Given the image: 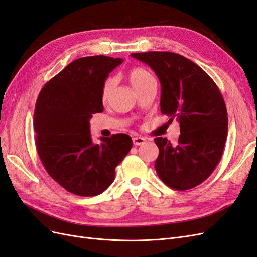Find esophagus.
I'll return each mask as SVG.
<instances>
[{"instance_id": "obj_1", "label": "esophagus", "mask_w": 257, "mask_h": 257, "mask_svg": "<svg viewBox=\"0 0 257 257\" xmlns=\"http://www.w3.org/2000/svg\"><path fill=\"white\" fill-rule=\"evenodd\" d=\"M146 143V139L144 137L141 136H137V137H133V144L135 146H142Z\"/></svg>"}]
</instances>
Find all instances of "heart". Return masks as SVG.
I'll list each match as a JSON object with an SVG mask.
<instances>
[{
  "mask_svg": "<svg viewBox=\"0 0 257 257\" xmlns=\"http://www.w3.org/2000/svg\"><path fill=\"white\" fill-rule=\"evenodd\" d=\"M127 76H128V80H130L131 84L133 85V88L136 91L138 89H141L142 87H144L146 83L154 79L152 74L149 71H147L146 68L139 67V66L131 68ZM113 87H114V79L113 78H108L105 80V82L103 84V88H102V94H100L103 100H106L107 97L109 96Z\"/></svg>",
  "mask_w": 257,
  "mask_h": 257,
  "instance_id": "b5f03b06",
  "label": "heart"
}]
</instances>
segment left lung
<instances>
[{
    "label": "left lung",
    "instance_id": "left-lung-1",
    "mask_svg": "<svg viewBox=\"0 0 257 257\" xmlns=\"http://www.w3.org/2000/svg\"><path fill=\"white\" fill-rule=\"evenodd\" d=\"M149 65L161 82V111L180 123L178 144L154 138L159 147L155 170L169 188H195L212 174L227 138V110L215 82L203 68L168 51L132 53Z\"/></svg>",
    "mask_w": 257,
    "mask_h": 257
}]
</instances>
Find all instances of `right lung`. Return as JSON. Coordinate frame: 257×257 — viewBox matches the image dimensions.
Instances as JSON below:
<instances>
[{
	"mask_svg": "<svg viewBox=\"0 0 257 257\" xmlns=\"http://www.w3.org/2000/svg\"><path fill=\"white\" fill-rule=\"evenodd\" d=\"M120 58L77 59L46 83L36 100L34 132L37 153L49 176L78 196H96L113 180L131 150L127 134L92 142L90 119L103 112L102 88Z\"/></svg>",
	"mask_w": 257,
	"mask_h": 257,
	"instance_id": "right-lung-1",
	"label": "right lung"
}]
</instances>
